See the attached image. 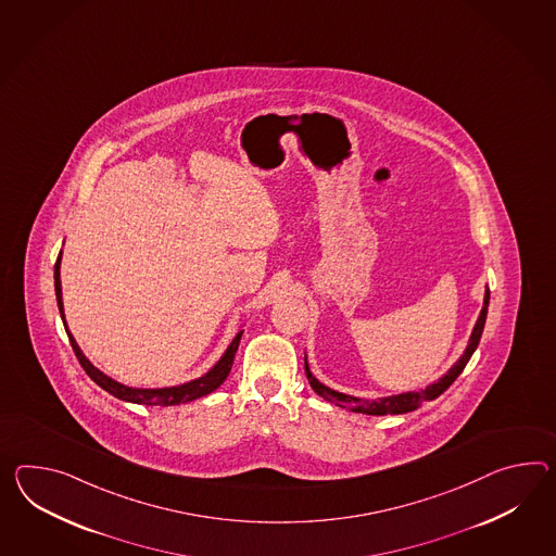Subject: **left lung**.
Segmentation results:
<instances>
[{
  "label": "left lung",
  "instance_id": "obj_1",
  "mask_svg": "<svg viewBox=\"0 0 556 556\" xmlns=\"http://www.w3.org/2000/svg\"><path fill=\"white\" fill-rule=\"evenodd\" d=\"M488 303H490V289L486 287L484 291V305H482V312L476 319L475 329H472V336L468 339V345L460 355V359L454 364V366L447 369V374H444L438 381L430 383L426 390L420 392H404L395 393V395H388V397H378V400H362V397H353L348 393L336 392L331 388L324 386L319 379L315 378L307 364V355H305V374L307 379L312 383L313 390L319 393L324 400L336 404L339 407H348L352 412L357 414H367V416H386V414H406V412H414L424 404V402H430L435 400L438 395L446 392L447 388L454 383V379L458 378L462 374V369L466 367V364L470 362L472 353L476 352L480 338H482V331H484V324H486L488 315Z\"/></svg>",
  "mask_w": 556,
  "mask_h": 556
}]
</instances>
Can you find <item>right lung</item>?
<instances>
[{"label": "right lung", "instance_id": "add662e5", "mask_svg": "<svg viewBox=\"0 0 556 556\" xmlns=\"http://www.w3.org/2000/svg\"><path fill=\"white\" fill-rule=\"evenodd\" d=\"M60 263H62V251L58 255V261L54 265V287H55V299H58V309L62 315V321L66 327V333H68L70 343H72V350L76 353L80 366L84 367V371L94 379L96 383L112 393L114 397L123 400V402H130V404H142V406H178V404H187L192 400H199L203 395H208L211 392H215L218 386L227 379L230 374V367H232V359H235V353L239 350V341L243 336V329L237 331V336L232 338L229 343V348L225 350V353L220 355L215 366L211 367L206 374H203L201 378L190 379L185 381L180 386H170V388H132V386H124L121 381L110 378L104 371H100L98 367L81 353L80 345L76 343L74 336L70 333L68 326H66V317H64V301H62V281H60Z\"/></svg>", "mask_w": 556, "mask_h": 556}]
</instances>
